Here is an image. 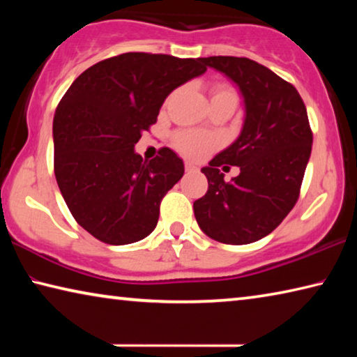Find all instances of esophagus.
<instances>
[{"label":"esophagus","instance_id":"esophagus-1","mask_svg":"<svg viewBox=\"0 0 357 357\" xmlns=\"http://www.w3.org/2000/svg\"><path fill=\"white\" fill-rule=\"evenodd\" d=\"M198 168L193 165V164H190V162H185V172L187 173H193V172H197Z\"/></svg>","mask_w":357,"mask_h":357}]
</instances>
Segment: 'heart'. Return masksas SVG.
Masks as SVG:
<instances>
[{
    "mask_svg": "<svg viewBox=\"0 0 357 357\" xmlns=\"http://www.w3.org/2000/svg\"><path fill=\"white\" fill-rule=\"evenodd\" d=\"M231 93L229 89L222 88L215 94H227ZM215 144L214 137L208 134H203V132H181L176 135V146L179 151H183L184 154L190 157H202L208 153V151Z\"/></svg>",
    "mask_w": 357,
    "mask_h": 357,
    "instance_id": "1",
    "label": "heart"
}]
</instances>
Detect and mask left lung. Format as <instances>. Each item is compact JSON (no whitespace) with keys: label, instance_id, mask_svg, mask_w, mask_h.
<instances>
[{"label":"left lung","instance_id":"1","mask_svg":"<svg viewBox=\"0 0 357 357\" xmlns=\"http://www.w3.org/2000/svg\"><path fill=\"white\" fill-rule=\"evenodd\" d=\"M208 68L229 78L244 105L236 140L202 172L206 195L193 203L198 227L223 244H250L280 225L298 202L312 153L307 110L293 84L249 58H202ZM240 167L229 183L219 166Z\"/></svg>","mask_w":357,"mask_h":357}]
</instances>
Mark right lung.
<instances>
[{
  "label": "right lung",
  "instance_id": "right-lung-1",
  "mask_svg": "<svg viewBox=\"0 0 357 357\" xmlns=\"http://www.w3.org/2000/svg\"><path fill=\"white\" fill-rule=\"evenodd\" d=\"M204 72L202 58L123 53L84 70L63 96L53 118L56 183L96 239L124 245L153 233L184 162L170 148L143 160L135 144L168 94Z\"/></svg>",
  "mask_w": 357,
  "mask_h": 357
}]
</instances>
